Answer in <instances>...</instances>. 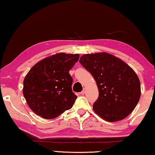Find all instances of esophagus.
Instances as JSON below:
<instances>
[{
  "mask_svg": "<svg viewBox=\"0 0 155 155\" xmlns=\"http://www.w3.org/2000/svg\"><path fill=\"white\" fill-rule=\"evenodd\" d=\"M85 92H86V90H85V89L84 88L83 90V91L81 92V94H82V95H84V94H85Z\"/></svg>",
  "mask_w": 155,
  "mask_h": 155,
  "instance_id": "1",
  "label": "esophagus"
}]
</instances>
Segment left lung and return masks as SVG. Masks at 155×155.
Segmentation results:
<instances>
[{"label":"left lung","mask_w":155,"mask_h":155,"mask_svg":"<svg viewBox=\"0 0 155 155\" xmlns=\"http://www.w3.org/2000/svg\"><path fill=\"white\" fill-rule=\"evenodd\" d=\"M79 62L98 86V98L93 104L97 115L106 121L116 122L133 112L140 101L141 87L129 65L107 52L83 54Z\"/></svg>","instance_id":"obj_1"}]
</instances>
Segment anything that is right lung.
Here are the masks:
<instances>
[{"label": "right lung", "mask_w": 155, "mask_h": 155, "mask_svg": "<svg viewBox=\"0 0 155 155\" xmlns=\"http://www.w3.org/2000/svg\"><path fill=\"white\" fill-rule=\"evenodd\" d=\"M78 59V54L61 52L41 60L29 70L23 82V94L36 115L52 119L72 108L77 96L72 90L69 71Z\"/></svg>", "instance_id": "right-lung-1"}]
</instances>
